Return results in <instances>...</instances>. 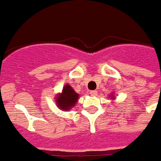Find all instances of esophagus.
I'll return each mask as SVG.
<instances>
[{
    "mask_svg": "<svg viewBox=\"0 0 161 161\" xmlns=\"http://www.w3.org/2000/svg\"><path fill=\"white\" fill-rule=\"evenodd\" d=\"M98 92L96 91V90H92V91H90V94L92 95V96H95V95H97Z\"/></svg>",
    "mask_w": 161,
    "mask_h": 161,
    "instance_id": "obj_1",
    "label": "esophagus"
}]
</instances>
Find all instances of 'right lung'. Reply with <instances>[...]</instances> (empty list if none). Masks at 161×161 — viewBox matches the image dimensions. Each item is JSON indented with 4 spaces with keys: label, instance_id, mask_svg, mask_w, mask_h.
Listing matches in <instances>:
<instances>
[{
    "label": "right lung",
    "instance_id": "obj_1",
    "mask_svg": "<svg viewBox=\"0 0 161 161\" xmlns=\"http://www.w3.org/2000/svg\"><path fill=\"white\" fill-rule=\"evenodd\" d=\"M78 97L79 95L73 90L72 87L69 85H66L63 87V92L57 96L56 104L60 109H63L64 111L70 110L75 105L78 100Z\"/></svg>",
    "mask_w": 161,
    "mask_h": 161
}]
</instances>
